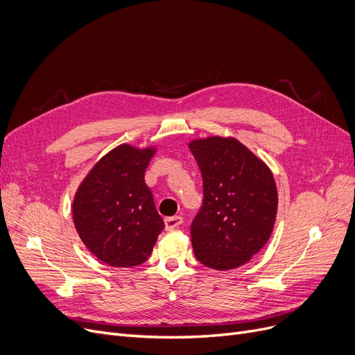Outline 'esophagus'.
Instances as JSON below:
<instances>
[{"mask_svg":"<svg viewBox=\"0 0 355 355\" xmlns=\"http://www.w3.org/2000/svg\"><path fill=\"white\" fill-rule=\"evenodd\" d=\"M183 218L180 216H175V217H167L164 218V225H166V230H173L178 229L179 225H182Z\"/></svg>","mask_w":355,"mask_h":355,"instance_id":"1","label":"esophagus"}]
</instances>
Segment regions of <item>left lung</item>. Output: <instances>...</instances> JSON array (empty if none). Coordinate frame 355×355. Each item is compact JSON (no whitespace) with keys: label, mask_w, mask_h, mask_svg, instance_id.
<instances>
[{"label":"left lung","mask_w":355,"mask_h":355,"mask_svg":"<svg viewBox=\"0 0 355 355\" xmlns=\"http://www.w3.org/2000/svg\"><path fill=\"white\" fill-rule=\"evenodd\" d=\"M201 168L204 202L191 224L196 259L216 271L248 263L269 240L278 209L271 168L234 137L189 141Z\"/></svg>","instance_id":"left-lung-1"}]
</instances>
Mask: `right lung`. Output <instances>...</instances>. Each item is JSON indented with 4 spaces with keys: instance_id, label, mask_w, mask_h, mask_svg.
Returning <instances> with one entry per match:
<instances>
[{
    "instance_id": "obj_1",
    "label": "right lung",
    "mask_w": 355,
    "mask_h": 355,
    "mask_svg": "<svg viewBox=\"0 0 355 355\" xmlns=\"http://www.w3.org/2000/svg\"><path fill=\"white\" fill-rule=\"evenodd\" d=\"M157 146L121 144L92 167L74 195L73 221L81 242L106 265L144 263L164 229L144 173Z\"/></svg>"
}]
</instances>
